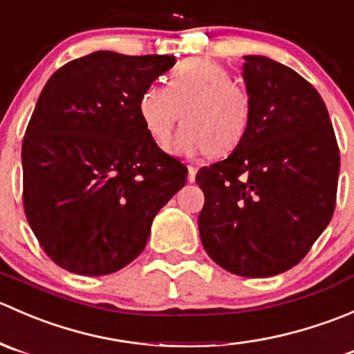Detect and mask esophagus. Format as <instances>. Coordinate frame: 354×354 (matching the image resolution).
<instances>
[{
  "label": "esophagus",
  "instance_id": "obj_1",
  "mask_svg": "<svg viewBox=\"0 0 354 354\" xmlns=\"http://www.w3.org/2000/svg\"><path fill=\"white\" fill-rule=\"evenodd\" d=\"M195 176H197V167L188 166V181H190V183H194Z\"/></svg>",
  "mask_w": 354,
  "mask_h": 354
}]
</instances>
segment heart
<instances>
[{
  "label": "heart",
  "mask_w": 354,
  "mask_h": 354,
  "mask_svg": "<svg viewBox=\"0 0 354 354\" xmlns=\"http://www.w3.org/2000/svg\"><path fill=\"white\" fill-rule=\"evenodd\" d=\"M138 116L159 145L183 120L173 140V152L194 157L233 151L252 121V97L234 84L230 70L205 58L187 59L173 70L167 85L151 84L140 92Z\"/></svg>",
  "instance_id": "1"
}]
</instances>
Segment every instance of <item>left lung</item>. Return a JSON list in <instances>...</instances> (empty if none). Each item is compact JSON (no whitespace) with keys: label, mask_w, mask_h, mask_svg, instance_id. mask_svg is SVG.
<instances>
[{"label":"left lung","mask_w":354,"mask_h":354,"mask_svg":"<svg viewBox=\"0 0 354 354\" xmlns=\"http://www.w3.org/2000/svg\"><path fill=\"white\" fill-rule=\"evenodd\" d=\"M252 121L224 160L202 167L198 231L227 272L270 277L295 267L330 223L339 149L312 84L267 56H243Z\"/></svg>","instance_id":"8db88e82"}]
</instances>
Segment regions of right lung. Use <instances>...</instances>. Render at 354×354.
<instances>
[{"instance_id": "obj_1", "label": "right lung", "mask_w": 354, "mask_h": 354, "mask_svg": "<svg viewBox=\"0 0 354 354\" xmlns=\"http://www.w3.org/2000/svg\"><path fill=\"white\" fill-rule=\"evenodd\" d=\"M174 56L95 51L48 80L22 145L24 209L49 259L106 276L144 252L156 214L188 169L156 144L138 95Z\"/></svg>"}]
</instances>
